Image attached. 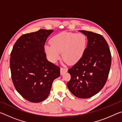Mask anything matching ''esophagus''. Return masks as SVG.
<instances>
[{"label":"esophagus","mask_w":122,"mask_h":122,"mask_svg":"<svg viewBox=\"0 0 122 122\" xmlns=\"http://www.w3.org/2000/svg\"><path fill=\"white\" fill-rule=\"evenodd\" d=\"M67 71H68V69L67 68H61L60 73L61 75H62L63 74L66 73V72H67Z\"/></svg>","instance_id":"1"}]
</instances>
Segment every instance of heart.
<instances>
[{
    "label": "heart",
    "mask_w": 122,
    "mask_h": 122,
    "mask_svg": "<svg viewBox=\"0 0 122 122\" xmlns=\"http://www.w3.org/2000/svg\"><path fill=\"white\" fill-rule=\"evenodd\" d=\"M51 45H46L45 50L49 60L56 62L62 56L70 65L77 63L86 49L87 40L83 34L63 32L51 39Z\"/></svg>",
    "instance_id": "heart-1"
}]
</instances>
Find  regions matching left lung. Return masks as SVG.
<instances>
[{
    "instance_id": "obj_1",
    "label": "left lung",
    "mask_w": 122,
    "mask_h": 122,
    "mask_svg": "<svg viewBox=\"0 0 122 122\" xmlns=\"http://www.w3.org/2000/svg\"><path fill=\"white\" fill-rule=\"evenodd\" d=\"M79 31L86 36L87 46L82 58L68 69L71 79L67 85L75 96L88 98L97 94L106 84L111 56L108 44L101 35Z\"/></svg>"
}]
</instances>
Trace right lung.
I'll use <instances>...</instances> for the list:
<instances>
[{
	"mask_svg": "<svg viewBox=\"0 0 122 122\" xmlns=\"http://www.w3.org/2000/svg\"><path fill=\"white\" fill-rule=\"evenodd\" d=\"M53 30H40L21 36L16 41L10 57L12 81L26 100L39 103L48 97L60 68L46 58L45 44Z\"/></svg>",
	"mask_w": 122,
	"mask_h": 122,
	"instance_id": "add662e5",
	"label": "right lung"
}]
</instances>
